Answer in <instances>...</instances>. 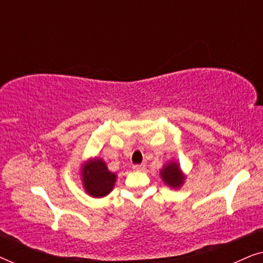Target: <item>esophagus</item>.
Instances as JSON below:
<instances>
[{"mask_svg": "<svg viewBox=\"0 0 263 263\" xmlns=\"http://www.w3.org/2000/svg\"><path fill=\"white\" fill-rule=\"evenodd\" d=\"M133 168H134L135 171H143L146 168V166L143 164H135L133 165Z\"/></svg>", "mask_w": 263, "mask_h": 263, "instance_id": "34e87169", "label": "esophagus"}]
</instances>
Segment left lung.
<instances>
[{
    "label": "left lung",
    "mask_w": 263,
    "mask_h": 263,
    "mask_svg": "<svg viewBox=\"0 0 263 263\" xmlns=\"http://www.w3.org/2000/svg\"><path fill=\"white\" fill-rule=\"evenodd\" d=\"M160 176L164 179V182L172 188H178L183 183V176L179 172V167L176 163H170L166 166H164L160 172Z\"/></svg>",
    "instance_id": "obj_1"
}]
</instances>
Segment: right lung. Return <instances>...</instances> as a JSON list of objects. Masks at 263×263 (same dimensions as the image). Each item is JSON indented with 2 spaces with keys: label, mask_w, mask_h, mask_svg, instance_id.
Segmentation results:
<instances>
[{
  "label": "right lung",
  "mask_w": 263,
  "mask_h": 263,
  "mask_svg": "<svg viewBox=\"0 0 263 263\" xmlns=\"http://www.w3.org/2000/svg\"><path fill=\"white\" fill-rule=\"evenodd\" d=\"M82 177L86 192L93 197H103L114 188L116 175L107 170L105 163L95 159L82 168Z\"/></svg>",
  "instance_id": "1"
}]
</instances>
